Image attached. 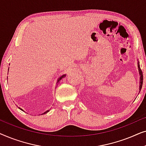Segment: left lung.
Here are the masks:
<instances>
[{
  "label": "left lung",
  "instance_id": "1",
  "mask_svg": "<svg viewBox=\"0 0 146 146\" xmlns=\"http://www.w3.org/2000/svg\"><path fill=\"white\" fill-rule=\"evenodd\" d=\"M137 66H138V70H139V76H140V77H139V92H140L141 89V87H142V84H143V73H142V71H141V70L140 68V67H139V62L138 63H137Z\"/></svg>",
  "mask_w": 146,
  "mask_h": 146
}]
</instances>
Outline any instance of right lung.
Segmentation results:
<instances>
[{
	"label": "right lung",
	"mask_w": 146,
	"mask_h": 146,
	"mask_svg": "<svg viewBox=\"0 0 146 146\" xmlns=\"http://www.w3.org/2000/svg\"><path fill=\"white\" fill-rule=\"evenodd\" d=\"M66 74H64V75H62V76H60V78H58V79L57 83H58V82H60V80H62V79L64 77V76H66ZM7 78H8V77H7ZM20 109H21V110H22L21 108H20ZM50 111V110H47V111H45V112H44V113H46L48 112V111ZM44 113H42V114H44Z\"/></svg>",
	"instance_id": "obj_1"
}]
</instances>
